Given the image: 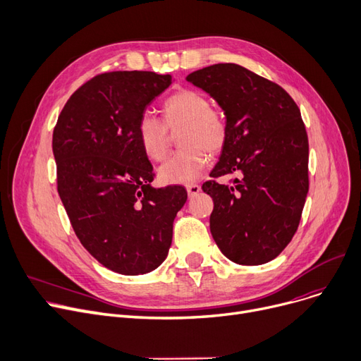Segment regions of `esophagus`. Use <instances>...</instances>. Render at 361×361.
Masks as SVG:
<instances>
[{"mask_svg":"<svg viewBox=\"0 0 361 361\" xmlns=\"http://www.w3.org/2000/svg\"><path fill=\"white\" fill-rule=\"evenodd\" d=\"M186 191H188V195H190V197H195L201 192V186L200 185H188Z\"/></svg>","mask_w":361,"mask_h":361,"instance_id":"1","label":"esophagus"}]
</instances>
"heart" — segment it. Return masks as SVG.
<instances>
[{
	"instance_id": "obj_1",
	"label": "heart",
	"mask_w": 361,
	"mask_h": 361,
	"mask_svg": "<svg viewBox=\"0 0 361 361\" xmlns=\"http://www.w3.org/2000/svg\"><path fill=\"white\" fill-rule=\"evenodd\" d=\"M164 123L145 113L138 123V138L147 157L161 161L169 149L170 129L183 126L180 152L171 156L159 170L160 179L169 185H190L200 179L209 161L205 149L217 152L228 138L226 120L210 109L209 98L201 92L185 90L167 98L163 104Z\"/></svg>"
}]
</instances>
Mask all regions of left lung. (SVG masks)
<instances>
[{
  "label": "left lung",
  "instance_id": "1",
  "mask_svg": "<svg viewBox=\"0 0 361 361\" xmlns=\"http://www.w3.org/2000/svg\"><path fill=\"white\" fill-rule=\"evenodd\" d=\"M226 117L228 138L212 178L202 185L214 202L210 232L223 255L244 266L264 264L297 232L308 192V140L301 113L279 85L233 63L186 76Z\"/></svg>",
  "mask_w": 361,
  "mask_h": 361
}]
</instances>
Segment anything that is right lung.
I'll use <instances>...</instances> for the list:
<instances>
[{
  "label": "right lung",
  "mask_w": 361,
  "mask_h": 361,
  "mask_svg": "<svg viewBox=\"0 0 361 361\" xmlns=\"http://www.w3.org/2000/svg\"><path fill=\"white\" fill-rule=\"evenodd\" d=\"M175 79L154 72H110L66 102L53 135L59 195L80 244L126 276L157 269L169 254L183 186L154 188L138 138L145 109Z\"/></svg>",
  "instance_id": "1"
}]
</instances>
